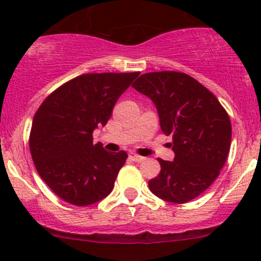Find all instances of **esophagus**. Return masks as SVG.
<instances>
[{
	"label": "esophagus",
	"mask_w": 261,
	"mask_h": 261,
	"mask_svg": "<svg viewBox=\"0 0 261 261\" xmlns=\"http://www.w3.org/2000/svg\"><path fill=\"white\" fill-rule=\"evenodd\" d=\"M128 158H130V160L136 161V163H140V161L144 160V158H142V156L136 155V153H130V155H128Z\"/></svg>",
	"instance_id": "34e87169"
}]
</instances>
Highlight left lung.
I'll list each match as a JSON object with an SVG mask.
<instances>
[{
	"instance_id": "obj_1",
	"label": "left lung",
	"mask_w": 261,
	"mask_h": 261,
	"mask_svg": "<svg viewBox=\"0 0 261 261\" xmlns=\"http://www.w3.org/2000/svg\"><path fill=\"white\" fill-rule=\"evenodd\" d=\"M133 87L155 103L161 131L172 136L174 161L159 159L160 174L149 181L150 190L174 204L195 199L219 176L229 155V115L214 94L186 73H144Z\"/></svg>"
}]
</instances>
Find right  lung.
<instances>
[{
  "label": "right lung",
  "mask_w": 261,
  "mask_h": 261,
  "mask_svg": "<svg viewBox=\"0 0 261 261\" xmlns=\"http://www.w3.org/2000/svg\"><path fill=\"white\" fill-rule=\"evenodd\" d=\"M139 75L77 76L47 96L35 114L32 160L41 179L66 202L86 206L114 189L127 153L106 151L101 142H92V133L108 123L116 101Z\"/></svg>",
  "instance_id": "1"
}]
</instances>
